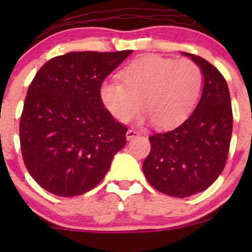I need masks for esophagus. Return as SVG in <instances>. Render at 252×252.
<instances>
[{"label": "esophagus", "instance_id": "34e87169", "mask_svg": "<svg viewBox=\"0 0 252 252\" xmlns=\"http://www.w3.org/2000/svg\"><path fill=\"white\" fill-rule=\"evenodd\" d=\"M140 135V133L137 132V130H135V129H128L127 130V133H126V139L127 140H132V139H134V137H136V136H139Z\"/></svg>", "mask_w": 252, "mask_h": 252}]
</instances>
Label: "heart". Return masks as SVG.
<instances>
[{
	"label": "heart",
	"mask_w": 252,
	"mask_h": 252,
	"mask_svg": "<svg viewBox=\"0 0 252 252\" xmlns=\"http://www.w3.org/2000/svg\"><path fill=\"white\" fill-rule=\"evenodd\" d=\"M122 78L124 84L102 82L99 97L105 109L118 122L127 123L142 105L148 118L161 128L184 122L197 104L203 88L197 64L158 55L137 58L124 68Z\"/></svg>",
	"instance_id": "heart-1"
}]
</instances>
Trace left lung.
Wrapping results in <instances>:
<instances>
[{
  "label": "left lung",
  "instance_id": "8db88e82",
  "mask_svg": "<svg viewBox=\"0 0 252 252\" xmlns=\"http://www.w3.org/2000/svg\"><path fill=\"white\" fill-rule=\"evenodd\" d=\"M182 55L201 68V98L180 126L149 137L151 150L142 166L154 188L180 198L204 191L221 174L233 130L225 78L204 58L188 53Z\"/></svg>",
  "mask_w": 252,
  "mask_h": 252
}]
</instances>
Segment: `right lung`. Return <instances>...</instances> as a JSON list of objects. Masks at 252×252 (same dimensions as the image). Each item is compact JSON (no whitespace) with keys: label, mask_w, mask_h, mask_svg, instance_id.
<instances>
[{"label":"right lung","mask_w":252,"mask_h":252,"mask_svg":"<svg viewBox=\"0 0 252 252\" xmlns=\"http://www.w3.org/2000/svg\"><path fill=\"white\" fill-rule=\"evenodd\" d=\"M132 50L74 51L48 61L31 82L20 117L24 163L43 189L73 197L96 187L126 144L127 128L99 88Z\"/></svg>","instance_id":"1"}]
</instances>
